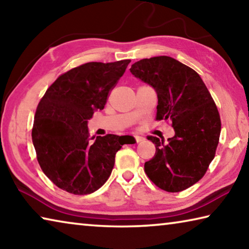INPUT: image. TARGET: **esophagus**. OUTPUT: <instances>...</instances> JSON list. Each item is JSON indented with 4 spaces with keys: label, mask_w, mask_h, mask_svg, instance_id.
<instances>
[{
    "label": "esophagus",
    "mask_w": 249,
    "mask_h": 249,
    "mask_svg": "<svg viewBox=\"0 0 249 249\" xmlns=\"http://www.w3.org/2000/svg\"><path fill=\"white\" fill-rule=\"evenodd\" d=\"M134 137H135V140H136V142H142V141L145 140L144 137H142V136H140V135H135Z\"/></svg>",
    "instance_id": "obj_1"
}]
</instances>
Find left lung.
<instances>
[{
	"mask_svg": "<svg viewBox=\"0 0 249 249\" xmlns=\"http://www.w3.org/2000/svg\"><path fill=\"white\" fill-rule=\"evenodd\" d=\"M130 72L157 92V120L171 121L175 136H154L156 153L145 162L148 178L167 192L190 188L205 175L218 145L221 119L216 104L199 74L168 56L142 59Z\"/></svg>",
	"mask_w": 249,
	"mask_h": 249,
	"instance_id": "1",
	"label": "left lung"
}]
</instances>
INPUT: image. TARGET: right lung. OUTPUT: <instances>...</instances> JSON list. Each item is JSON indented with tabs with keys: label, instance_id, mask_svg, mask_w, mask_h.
<instances>
[{
	"label": "right lung",
	"instance_id": "1",
	"mask_svg": "<svg viewBox=\"0 0 249 249\" xmlns=\"http://www.w3.org/2000/svg\"><path fill=\"white\" fill-rule=\"evenodd\" d=\"M130 60L88 62L59 75L39 101L32 129L44 174L72 195H90L107 182L124 136L89 137L88 120L103 109Z\"/></svg>",
	"mask_w": 249,
	"mask_h": 249
}]
</instances>
